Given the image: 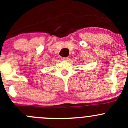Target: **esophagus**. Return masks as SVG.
<instances>
[{
  "label": "esophagus",
  "instance_id": "obj_1",
  "mask_svg": "<svg viewBox=\"0 0 128 128\" xmlns=\"http://www.w3.org/2000/svg\"><path fill=\"white\" fill-rule=\"evenodd\" d=\"M61 59L62 60H66V61H68L69 60V57H67V58H61Z\"/></svg>",
  "mask_w": 128,
  "mask_h": 128
}]
</instances>
